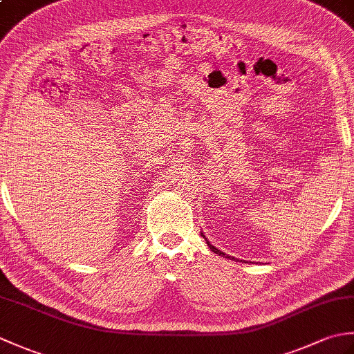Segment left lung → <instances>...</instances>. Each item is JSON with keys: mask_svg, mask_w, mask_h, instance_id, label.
Returning <instances> with one entry per match:
<instances>
[{"mask_svg": "<svg viewBox=\"0 0 354 354\" xmlns=\"http://www.w3.org/2000/svg\"><path fill=\"white\" fill-rule=\"evenodd\" d=\"M201 234H202V237H204L205 239V242H207V245L209 246V250H212L213 252H216V254H219V255H222V257H225V259H230V260H234V261H239V259H236V257H232V255H228V254H225L223 251H221V250H217V248H214L212 243H209L208 242V240H207V237L204 236V232H201ZM240 261H242V260H240Z\"/></svg>", "mask_w": 354, "mask_h": 354, "instance_id": "obj_1", "label": "left lung"}]
</instances>
